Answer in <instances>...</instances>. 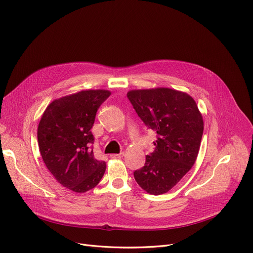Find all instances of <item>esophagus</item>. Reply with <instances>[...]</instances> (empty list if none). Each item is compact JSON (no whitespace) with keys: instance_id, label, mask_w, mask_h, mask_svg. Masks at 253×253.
<instances>
[{"instance_id":"34e87169","label":"esophagus","mask_w":253,"mask_h":253,"mask_svg":"<svg viewBox=\"0 0 253 253\" xmlns=\"http://www.w3.org/2000/svg\"><path fill=\"white\" fill-rule=\"evenodd\" d=\"M110 157L113 159H121L124 157V153H120V154H111Z\"/></svg>"}]
</instances>
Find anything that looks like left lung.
Here are the masks:
<instances>
[{"instance_id": "8db88e82", "label": "left lung", "mask_w": 253, "mask_h": 253, "mask_svg": "<svg viewBox=\"0 0 253 253\" xmlns=\"http://www.w3.org/2000/svg\"><path fill=\"white\" fill-rule=\"evenodd\" d=\"M127 98L148 128L156 131L155 150L133 172L138 184L159 196L175 186L198 157L203 116L188 94L169 88L131 90Z\"/></svg>"}]
</instances>
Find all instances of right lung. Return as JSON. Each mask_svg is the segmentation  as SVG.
Wrapping results in <instances>:
<instances>
[{"label":"right lung","mask_w":253,"mask_h":253,"mask_svg":"<svg viewBox=\"0 0 253 253\" xmlns=\"http://www.w3.org/2000/svg\"><path fill=\"white\" fill-rule=\"evenodd\" d=\"M109 95L107 90H86L53 100L38 125V147L45 166L57 182L75 192L92 189L105 172V162L94 157L91 128Z\"/></svg>","instance_id":"add662e5"}]
</instances>
